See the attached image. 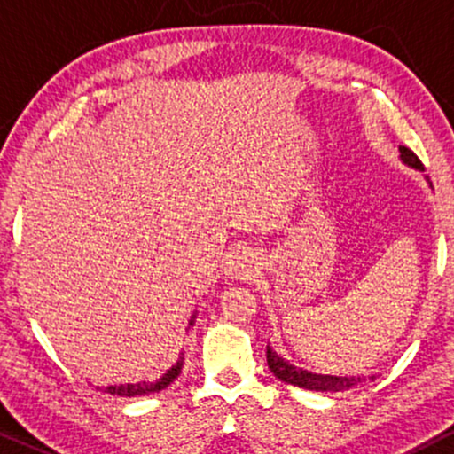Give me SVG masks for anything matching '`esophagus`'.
I'll use <instances>...</instances> for the list:
<instances>
[{
  "instance_id": "34e87169",
  "label": "esophagus",
  "mask_w": 454,
  "mask_h": 454,
  "mask_svg": "<svg viewBox=\"0 0 454 454\" xmlns=\"http://www.w3.org/2000/svg\"><path fill=\"white\" fill-rule=\"evenodd\" d=\"M254 273H256V260H254V254L245 252H234L231 256V262H228V275L232 279H252Z\"/></svg>"
}]
</instances>
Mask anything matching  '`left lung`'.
Returning a JSON list of instances; mask_svg holds the SVG:
<instances>
[{"label": "left lung", "mask_w": 454, "mask_h": 454, "mask_svg": "<svg viewBox=\"0 0 454 454\" xmlns=\"http://www.w3.org/2000/svg\"><path fill=\"white\" fill-rule=\"evenodd\" d=\"M401 151V160L405 164L414 166V168L423 170V161L419 160V155L408 147H399ZM267 363L269 369L273 372L275 378H279L281 382L293 384V387L299 388H307V390H346L352 388L354 384L361 382V378H340V376H317V373H309L303 372V369H296L290 363H286L284 358H279L270 348L267 346Z\"/></svg>", "instance_id": "8db88e82"}]
</instances>
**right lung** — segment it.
Returning <instances> with one entry per match:
<instances>
[{"mask_svg": "<svg viewBox=\"0 0 454 454\" xmlns=\"http://www.w3.org/2000/svg\"><path fill=\"white\" fill-rule=\"evenodd\" d=\"M192 325V322H190ZM181 372V361L170 367L164 376H160L153 382H137V384H121V387H108L104 393H111V395H119V397H140V395H149V393H158V390L168 387L173 380L179 376Z\"/></svg>", "mask_w": 454, "mask_h": 454, "instance_id": "1", "label": "right lung"}]
</instances>
